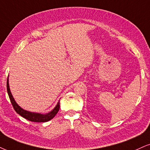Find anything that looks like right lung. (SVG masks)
I'll return each mask as SVG.
<instances>
[{"label": "right lung", "mask_w": 150, "mask_h": 150, "mask_svg": "<svg viewBox=\"0 0 150 150\" xmlns=\"http://www.w3.org/2000/svg\"><path fill=\"white\" fill-rule=\"evenodd\" d=\"M7 90L9 97H10V99L11 101V103H12L13 108L15 110V111L18 114H19L20 115L22 116V117L25 118V119L28 120L29 121L35 122H48L55 117V115L58 113L59 109H60V101H58L56 106H55V108L51 111H50L49 112L46 114L30 112L28 111V110H24L23 108H22L21 107L18 106V103L14 100L12 93H11L10 86H9V78H7Z\"/></svg>", "instance_id": "right-lung-1"}]
</instances>
